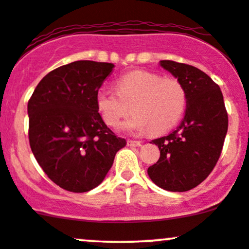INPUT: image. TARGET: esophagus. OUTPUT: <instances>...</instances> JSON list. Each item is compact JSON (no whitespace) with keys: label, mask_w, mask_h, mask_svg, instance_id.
Segmentation results:
<instances>
[{"label":"esophagus","mask_w":249,"mask_h":249,"mask_svg":"<svg viewBox=\"0 0 249 249\" xmlns=\"http://www.w3.org/2000/svg\"><path fill=\"white\" fill-rule=\"evenodd\" d=\"M127 145H128V146L139 147V146H142V142H139V141H127Z\"/></svg>","instance_id":"34e87169"}]
</instances>
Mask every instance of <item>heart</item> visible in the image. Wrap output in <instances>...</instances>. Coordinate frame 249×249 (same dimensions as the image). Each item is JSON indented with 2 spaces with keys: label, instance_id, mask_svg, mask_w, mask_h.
Segmentation results:
<instances>
[{
  "label": "heart",
  "instance_id": "b5f03b06",
  "mask_svg": "<svg viewBox=\"0 0 249 249\" xmlns=\"http://www.w3.org/2000/svg\"><path fill=\"white\" fill-rule=\"evenodd\" d=\"M117 92L99 89L96 104L103 121L121 124L131 110L134 115L123 125L132 133L159 134L178 123L186 107V92L178 79L162 78L147 71H132L117 81Z\"/></svg>",
  "mask_w": 249,
  "mask_h": 249
}]
</instances>
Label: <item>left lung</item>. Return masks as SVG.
<instances>
[{
    "label": "left lung",
    "instance_id": "left-lung-1",
    "mask_svg": "<svg viewBox=\"0 0 249 249\" xmlns=\"http://www.w3.org/2000/svg\"><path fill=\"white\" fill-rule=\"evenodd\" d=\"M159 64L184 87L186 111L173 132L151 142L159 147L160 158L147 174L162 190L185 192L204 181L215 166L227 134V111L219 85L204 71L173 61Z\"/></svg>",
    "mask_w": 249,
    "mask_h": 249
}]
</instances>
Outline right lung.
Masks as SVG:
<instances>
[{
	"label": "right lung",
	"instance_id": "right-lung-1",
	"mask_svg": "<svg viewBox=\"0 0 249 249\" xmlns=\"http://www.w3.org/2000/svg\"><path fill=\"white\" fill-rule=\"evenodd\" d=\"M112 63L76 61L43 77L28 102L30 147L45 174L64 190L83 193L104 180L126 145L107 126L97 91Z\"/></svg>",
	"mask_w": 249,
	"mask_h": 249
}]
</instances>
